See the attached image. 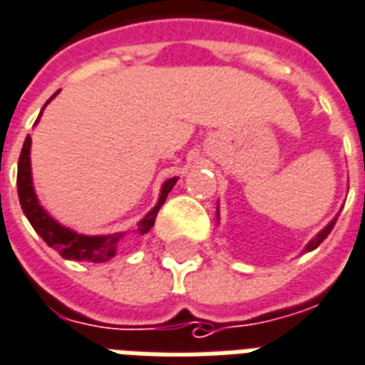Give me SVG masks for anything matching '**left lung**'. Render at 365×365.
<instances>
[{"label": "left lung", "instance_id": "1", "mask_svg": "<svg viewBox=\"0 0 365 365\" xmlns=\"http://www.w3.org/2000/svg\"><path fill=\"white\" fill-rule=\"evenodd\" d=\"M216 218H220V212H218V210H216ZM336 220H338V216H334V218L330 220V222H328L327 226H324V228L320 230L319 234H317V236L312 237L311 242H309V244H307V247H304V250H302V252H312V250H317V247H319V245L322 244V242H324V240H327L328 234H330V232H332V228H334V224H336Z\"/></svg>", "mask_w": 365, "mask_h": 365}]
</instances>
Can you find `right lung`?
Segmentation results:
<instances>
[{
    "instance_id": "right-lung-1",
    "label": "right lung",
    "mask_w": 365,
    "mask_h": 365,
    "mask_svg": "<svg viewBox=\"0 0 365 365\" xmlns=\"http://www.w3.org/2000/svg\"><path fill=\"white\" fill-rule=\"evenodd\" d=\"M58 94V92H56ZM53 94L48 98V102L53 100ZM46 102V104H48ZM43 106V110L46 108ZM41 110V113H43ZM38 113V118H41ZM37 118V121H38ZM35 121V123H37ZM177 185V177L167 178L163 182L161 195L159 200L155 204L151 210L147 212L143 218L139 220L137 228L133 230V234L143 236L149 230L153 228L157 212L161 210V206L167 200L173 187ZM17 195H19V202L25 212V216L31 222V226L35 228L38 236L45 240V244L48 247H53L56 252L63 255L64 259L74 261H90V263H104L115 257L118 247L123 242V237L128 236V232H118V234H108V236H86V234H78L74 230L66 228L63 224H58L56 220L48 214V212L41 206L37 195H35V187H33V177H31V137L27 135L25 143H23L21 155H19V165H17Z\"/></svg>"
}]
</instances>
